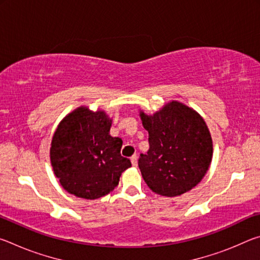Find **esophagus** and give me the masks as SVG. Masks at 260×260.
<instances>
[{
  "label": "esophagus",
  "mask_w": 260,
  "mask_h": 260,
  "mask_svg": "<svg viewBox=\"0 0 260 260\" xmlns=\"http://www.w3.org/2000/svg\"><path fill=\"white\" fill-rule=\"evenodd\" d=\"M131 161H132V164H133V166H138V156H136V155L132 156Z\"/></svg>",
  "instance_id": "obj_1"
}]
</instances>
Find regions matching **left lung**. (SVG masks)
<instances>
[{"label":"left lung","instance_id":"obj_1","mask_svg":"<svg viewBox=\"0 0 260 260\" xmlns=\"http://www.w3.org/2000/svg\"><path fill=\"white\" fill-rule=\"evenodd\" d=\"M149 133V150L139 167L144 182L161 196L182 195L201 182L212 159V139L199 113L179 102L153 116L141 112Z\"/></svg>","mask_w":260,"mask_h":260}]
</instances>
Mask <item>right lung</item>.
Instances as JSON below:
<instances>
[{
	"mask_svg": "<svg viewBox=\"0 0 260 260\" xmlns=\"http://www.w3.org/2000/svg\"><path fill=\"white\" fill-rule=\"evenodd\" d=\"M111 120L103 111L79 108L60 122L52 138L50 159L65 190L86 200L105 196L132 166L120 155L122 140L110 135Z\"/></svg>",
	"mask_w": 260,
	"mask_h": 260,
	"instance_id": "add662e5",
	"label": "right lung"
}]
</instances>
